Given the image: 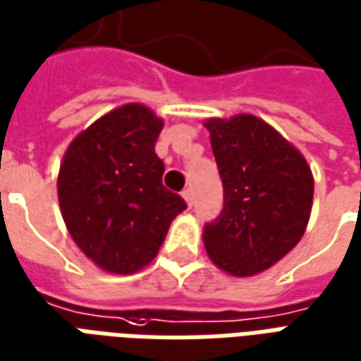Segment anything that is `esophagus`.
<instances>
[{
  "label": "esophagus",
  "mask_w": 361,
  "mask_h": 361,
  "mask_svg": "<svg viewBox=\"0 0 361 361\" xmlns=\"http://www.w3.org/2000/svg\"><path fill=\"white\" fill-rule=\"evenodd\" d=\"M181 197H183V199H185V203L189 204V207H191V204H193V193H191V189H183V191H181Z\"/></svg>",
  "instance_id": "obj_1"
}]
</instances>
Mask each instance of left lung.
Wrapping results in <instances>:
<instances>
[{
  "label": "left lung",
  "mask_w": 361,
  "mask_h": 361,
  "mask_svg": "<svg viewBox=\"0 0 361 361\" xmlns=\"http://www.w3.org/2000/svg\"><path fill=\"white\" fill-rule=\"evenodd\" d=\"M204 126L224 188L222 211L204 224V247L222 271L251 276L302 240L313 176L305 158L263 119L242 114Z\"/></svg>",
  "instance_id": "8db88e82"
}]
</instances>
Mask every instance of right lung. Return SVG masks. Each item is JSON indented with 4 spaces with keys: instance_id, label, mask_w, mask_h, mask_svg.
Masks as SVG:
<instances>
[{
    "instance_id": "add662e5",
    "label": "right lung",
    "mask_w": 361,
    "mask_h": 361,
    "mask_svg": "<svg viewBox=\"0 0 361 361\" xmlns=\"http://www.w3.org/2000/svg\"><path fill=\"white\" fill-rule=\"evenodd\" d=\"M162 119L141 104L106 114L69 145L58 178L67 230L81 251L116 274L157 257L172 220L188 209L162 185L154 152Z\"/></svg>"
}]
</instances>
